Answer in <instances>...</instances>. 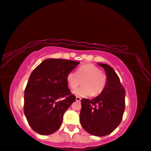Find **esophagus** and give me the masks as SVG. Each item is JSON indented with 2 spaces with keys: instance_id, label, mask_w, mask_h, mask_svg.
<instances>
[{
  "instance_id": "1",
  "label": "esophagus",
  "mask_w": 151,
  "mask_h": 151,
  "mask_svg": "<svg viewBox=\"0 0 151 151\" xmlns=\"http://www.w3.org/2000/svg\"><path fill=\"white\" fill-rule=\"evenodd\" d=\"M81 100V99L80 97H78V96H76V101H77V102H80Z\"/></svg>"
}]
</instances>
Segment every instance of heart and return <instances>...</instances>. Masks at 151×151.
Masks as SVG:
<instances>
[{
	"label": "heart",
	"mask_w": 151,
	"mask_h": 151,
	"mask_svg": "<svg viewBox=\"0 0 151 151\" xmlns=\"http://www.w3.org/2000/svg\"><path fill=\"white\" fill-rule=\"evenodd\" d=\"M66 81L72 89L77 87L82 81V86L75 89L73 94L78 97H89L103 92L107 84V76L96 65L86 63L78 67L76 73L72 71L68 74Z\"/></svg>",
	"instance_id": "b5f03b06"
}]
</instances>
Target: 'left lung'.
I'll return each instance as SVG.
<instances>
[{
	"instance_id": "1",
	"label": "left lung",
	"mask_w": 151,
	"mask_h": 151,
	"mask_svg": "<svg viewBox=\"0 0 151 151\" xmlns=\"http://www.w3.org/2000/svg\"><path fill=\"white\" fill-rule=\"evenodd\" d=\"M103 68L107 84L99 96L90 100H81L80 122L90 134L105 136L113 132L122 121L125 108V90L117 74L105 63H98Z\"/></svg>"
}]
</instances>
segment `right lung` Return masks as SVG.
<instances>
[{"label":"right lung","mask_w":151,"mask_h":151,"mask_svg":"<svg viewBox=\"0 0 151 151\" xmlns=\"http://www.w3.org/2000/svg\"><path fill=\"white\" fill-rule=\"evenodd\" d=\"M78 63L50 58L31 73L24 90V113L36 133L50 135L61 127L65 111L76 100L68 88L66 76Z\"/></svg>","instance_id":"1"}]
</instances>
